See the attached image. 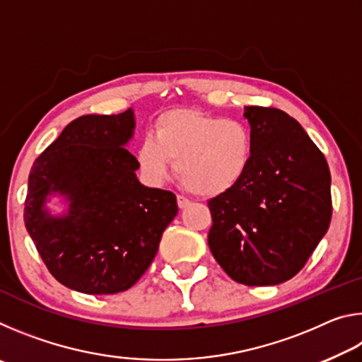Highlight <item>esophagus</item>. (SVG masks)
<instances>
[{"label":"esophagus","instance_id":"esophagus-1","mask_svg":"<svg viewBox=\"0 0 362 362\" xmlns=\"http://www.w3.org/2000/svg\"><path fill=\"white\" fill-rule=\"evenodd\" d=\"M177 204H179L180 209H185L187 206H189V199L185 198V196L179 194V196H177Z\"/></svg>","mask_w":362,"mask_h":362}]
</instances>
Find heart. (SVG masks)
<instances>
[{"instance_id": "1", "label": "heart", "mask_w": 362, "mask_h": 362, "mask_svg": "<svg viewBox=\"0 0 362 362\" xmlns=\"http://www.w3.org/2000/svg\"><path fill=\"white\" fill-rule=\"evenodd\" d=\"M252 155L254 136L247 122L196 110H170L158 116L151 137L142 140L136 158L151 185L168 179L174 161L183 185L201 196H218L243 180Z\"/></svg>"}]
</instances>
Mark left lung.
<instances>
[{"mask_svg": "<svg viewBox=\"0 0 362 362\" xmlns=\"http://www.w3.org/2000/svg\"><path fill=\"white\" fill-rule=\"evenodd\" d=\"M252 163L235 188L209 199L211 252L231 279L276 286L305 267L332 217L326 158L278 108L246 107Z\"/></svg>", "mask_w": 362, "mask_h": 362, "instance_id": "1", "label": "left lung"}]
</instances>
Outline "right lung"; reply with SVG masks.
Instances as JSON below:
<instances>
[{"label":"right lung","instance_id":"1","mask_svg":"<svg viewBox=\"0 0 362 362\" xmlns=\"http://www.w3.org/2000/svg\"><path fill=\"white\" fill-rule=\"evenodd\" d=\"M136 129L132 108L71 121L36 158L23 220L54 278L83 293L127 291L146 272L163 231L179 212L175 194L139 182L124 146ZM52 195L67 204L54 216Z\"/></svg>","mask_w":362,"mask_h":362}]
</instances>
